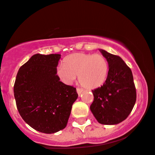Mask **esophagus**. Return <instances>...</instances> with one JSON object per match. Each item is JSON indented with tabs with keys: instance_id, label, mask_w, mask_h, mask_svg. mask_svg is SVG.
Listing matches in <instances>:
<instances>
[{
	"instance_id": "esophagus-1",
	"label": "esophagus",
	"mask_w": 155,
	"mask_h": 155,
	"mask_svg": "<svg viewBox=\"0 0 155 155\" xmlns=\"http://www.w3.org/2000/svg\"><path fill=\"white\" fill-rule=\"evenodd\" d=\"M83 91V89H82V88H77V93L78 94V95H81V93Z\"/></svg>"
}]
</instances>
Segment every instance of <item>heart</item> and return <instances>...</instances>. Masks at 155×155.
I'll return each instance as SVG.
<instances>
[{
  "mask_svg": "<svg viewBox=\"0 0 155 155\" xmlns=\"http://www.w3.org/2000/svg\"><path fill=\"white\" fill-rule=\"evenodd\" d=\"M108 73V63L101 54L77 53L68 55L64 59L63 64L57 69L61 81L70 85L78 81L88 89H94L105 83Z\"/></svg>",
  "mask_w": 155,
  "mask_h": 155,
  "instance_id": "b5f03b06",
  "label": "heart"
}]
</instances>
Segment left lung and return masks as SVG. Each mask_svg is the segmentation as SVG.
Here are the masks:
<instances>
[{
  "label": "left lung",
  "mask_w": 155,
  "mask_h": 155,
  "mask_svg": "<svg viewBox=\"0 0 155 155\" xmlns=\"http://www.w3.org/2000/svg\"><path fill=\"white\" fill-rule=\"evenodd\" d=\"M108 63L105 82L93 90L91 113L99 123L119 124L127 118L136 101V90L131 69L119 56L99 49Z\"/></svg>",
  "instance_id": "left-lung-1"
}]
</instances>
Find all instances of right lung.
<instances>
[{"mask_svg": "<svg viewBox=\"0 0 155 155\" xmlns=\"http://www.w3.org/2000/svg\"><path fill=\"white\" fill-rule=\"evenodd\" d=\"M60 58V54L34 55L19 69L14 86L22 119L43 133H55L66 127L78 97L75 88L60 81L57 74Z\"/></svg>", "mask_w": 155, "mask_h": 155, "instance_id": "add662e5", "label": "right lung"}]
</instances>
